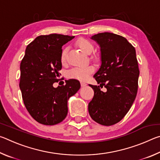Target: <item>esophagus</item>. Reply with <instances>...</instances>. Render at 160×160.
Instances as JSON below:
<instances>
[{"mask_svg":"<svg viewBox=\"0 0 160 160\" xmlns=\"http://www.w3.org/2000/svg\"><path fill=\"white\" fill-rule=\"evenodd\" d=\"M80 85H81V87H85L87 85V84L84 82H80Z\"/></svg>","mask_w":160,"mask_h":160,"instance_id":"obj_1","label":"esophagus"}]
</instances>
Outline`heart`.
Returning a JSON list of instances; mask_svg holds the SVG:
<instances>
[{
	"label": "heart",
	"mask_w": 160,
	"mask_h": 160,
	"mask_svg": "<svg viewBox=\"0 0 160 160\" xmlns=\"http://www.w3.org/2000/svg\"><path fill=\"white\" fill-rule=\"evenodd\" d=\"M75 44L78 47L80 48V50L83 53L86 54H90L93 51V44L90 41L85 38H80L78 39ZM68 52V47H65L61 51L60 60L62 63H65L66 61V55ZM94 70V67L92 65H87L82 67H75L70 70L68 72V77L71 79H75L78 80H86L90 77V75L92 73Z\"/></svg>",
	"instance_id": "heart-1"
}]
</instances>
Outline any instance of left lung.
<instances>
[{"label": "left lung", "instance_id": "left-lung-1", "mask_svg": "<svg viewBox=\"0 0 160 160\" xmlns=\"http://www.w3.org/2000/svg\"><path fill=\"white\" fill-rule=\"evenodd\" d=\"M92 39L100 46L102 59L94 78L106 90L90 85L94 94L89 113L97 123L112 126L126 116L137 95L140 71L135 49L125 37L110 32L97 34Z\"/></svg>", "mask_w": 160, "mask_h": 160}]
</instances>
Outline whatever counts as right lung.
I'll return each instance as SVG.
<instances>
[{"instance_id": "obj_1", "label": "right lung", "mask_w": 160, "mask_h": 160, "mask_svg": "<svg viewBox=\"0 0 160 160\" xmlns=\"http://www.w3.org/2000/svg\"><path fill=\"white\" fill-rule=\"evenodd\" d=\"M74 36L40 35L28 45L20 63V88L24 104L35 121L53 126L61 123L68 113V100L79 90L80 82L71 79L65 85L58 82L62 46Z\"/></svg>"}]
</instances>
